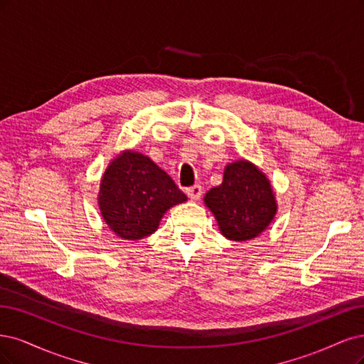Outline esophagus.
I'll return each instance as SVG.
<instances>
[{"instance_id": "obj_1", "label": "esophagus", "mask_w": 364, "mask_h": 364, "mask_svg": "<svg viewBox=\"0 0 364 364\" xmlns=\"http://www.w3.org/2000/svg\"><path fill=\"white\" fill-rule=\"evenodd\" d=\"M186 193H187V196H189L191 199H199V198H201V195H203V187L199 186V184H195L192 187H187Z\"/></svg>"}]
</instances>
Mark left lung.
Instances as JSON below:
<instances>
[{
  "label": "left lung",
  "mask_w": 364,
  "mask_h": 364,
  "mask_svg": "<svg viewBox=\"0 0 364 364\" xmlns=\"http://www.w3.org/2000/svg\"><path fill=\"white\" fill-rule=\"evenodd\" d=\"M220 232L230 240L245 242L259 236L277 213L271 183L251 163L240 160L225 168L224 181L204 198Z\"/></svg>",
  "instance_id": "obj_1"
}]
</instances>
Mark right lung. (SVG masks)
Instances as JSON below:
<instances>
[{
  "label": "right lung",
  "mask_w": 364,
  "mask_h": 364,
  "mask_svg": "<svg viewBox=\"0 0 364 364\" xmlns=\"http://www.w3.org/2000/svg\"><path fill=\"white\" fill-rule=\"evenodd\" d=\"M186 199L154 161L128 151L105 169L98 204L104 220L118 236L137 240L154 232L166 210Z\"/></svg>",
  "instance_id": "obj_1"
}]
</instances>
